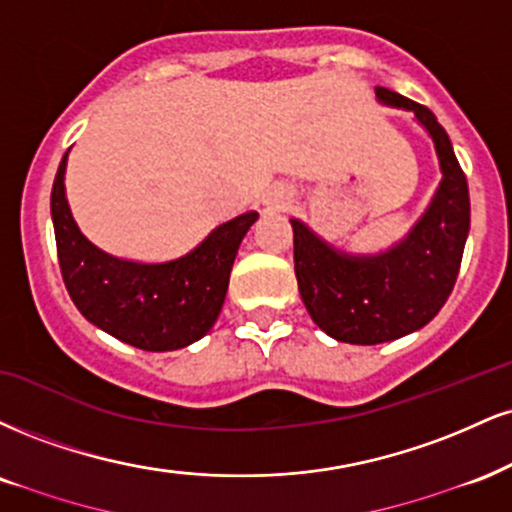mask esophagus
Listing matches in <instances>:
<instances>
[{
    "instance_id": "1",
    "label": "esophagus",
    "mask_w": 512,
    "mask_h": 512,
    "mask_svg": "<svg viewBox=\"0 0 512 512\" xmlns=\"http://www.w3.org/2000/svg\"><path fill=\"white\" fill-rule=\"evenodd\" d=\"M291 197H293L291 190H281V193H276V197H274V207L276 209L288 207V205H291Z\"/></svg>"
}]
</instances>
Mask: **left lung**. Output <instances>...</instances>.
<instances>
[{
  "mask_svg": "<svg viewBox=\"0 0 512 512\" xmlns=\"http://www.w3.org/2000/svg\"><path fill=\"white\" fill-rule=\"evenodd\" d=\"M377 100L408 109L434 140L441 183L422 217L377 255L336 250L291 219L295 279L312 322L355 346H377L432 322L453 291L470 233V190L448 133L427 107L398 92L377 88Z\"/></svg>",
  "mask_w": 512,
  "mask_h": 512,
  "instance_id": "8db88e82",
  "label": "left lung"
}]
</instances>
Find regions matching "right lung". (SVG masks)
<instances>
[{
	"label": "right lung",
	"instance_id": "obj_1",
	"mask_svg": "<svg viewBox=\"0 0 512 512\" xmlns=\"http://www.w3.org/2000/svg\"><path fill=\"white\" fill-rule=\"evenodd\" d=\"M66 157L69 152L54 176L49 207L61 276L80 315L128 346L152 353L200 341L217 322L240 240L257 212L224 221L176 260H121L92 245L73 221L64 188Z\"/></svg>",
	"mask_w": 512,
	"mask_h": 512
}]
</instances>
